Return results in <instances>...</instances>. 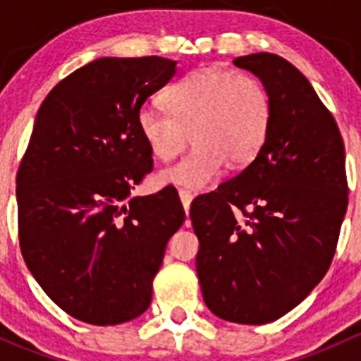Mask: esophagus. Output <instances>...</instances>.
<instances>
[{
    "mask_svg": "<svg viewBox=\"0 0 361 361\" xmlns=\"http://www.w3.org/2000/svg\"><path fill=\"white\" fill-rule=\"evenodd\" d=\"M178 194H180L181 204H183L185 211H187V214H188V209H190V202H192V199H194V194H192L190 190H187V188H180V190H178Z\"/></svg>",
    "mask_w": 361,
    "mask_h": 361,
    "instance_id": "1",
    "label": "esophagus"
}]
</instances>
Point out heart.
<instances>
[{
  "mask_svg": "<svg viewBox=\"0 0 361 361\" xmlns=\"http://www.w3.org/2000/svg\"><path fill=\"white\" fill-rule=\"evenodd\" d=\"M169 111L145 106L137 127L152 155L176 157L192 141L195 148L157 173L159 185L201 190L221 174L227 160L245 166L269 137L272 103L264 83L250 73L201 68L164 92Z\"/></svg>",
  "mask_w": 361,
  "mask_h": 361,
  "instance_id": "heart-1",
  "label": "heart"
}]
</instances>
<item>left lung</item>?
Listing matches in <instances>:
<instances>
[{
  "instance_id": "1",
  "label": "left lung",
  "mask_w": 361,
  "mask_h": 361,
  "mask_svg": "<svg viewBox=\"0 0 361 361\" xmlns=\"http://www.w3.org/2000/svg\"><path fill=\"white\" fill-rule=\"evenodd\" d=\"M272 103L264 148L190 206L197 276L218 318L264 325L292 311L323 279L348 209L344 141L309 80L269 52L238 57Z\"/></svg>"
}]
</instances>
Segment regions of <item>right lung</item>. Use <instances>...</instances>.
<instances>
[{"label":"right lung","mask_w":361,"mask_h":361,"mask_svg":"<svg viewBox=\"0 0 361 361\" xmlns=\"http://www.w3.org/2000/svg\"><path fill=\"white\" fill-rule=\"evenodd\" d=\"M176 63L101 57L61 80L39 106L17 171L19 245L63 311L90 325L137 318L185 209L173 194L130 197L154 169L137 127Z\"/></svg>","instance_id":"add662e5"}]
</instances>
